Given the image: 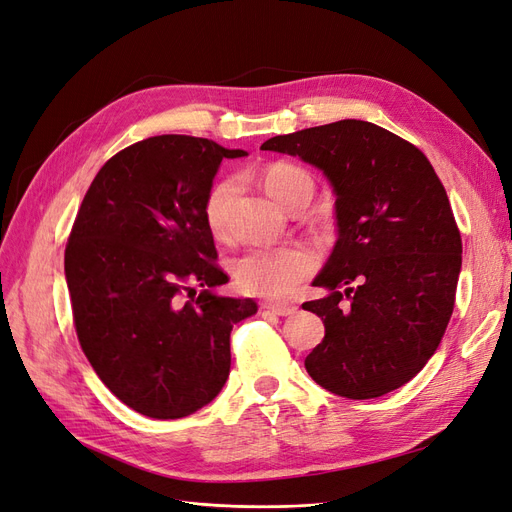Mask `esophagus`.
Returning <instances> with one entry per match:
<instances>
[{
    "label": "esophagus",
    "mask_w": 512,
    "mask_h": 512,
    "mask_svg": "<svg viewBox=\"0 0 512 512\" xmlns=\"http://www.w3.org/2000/svg\"><path fill=\"white\" fill-rule=\"evenodd\" d=\"M262 309H267V312H271L275 316H292L294 312H297V307L284 305V303H262Z\"/></svg>",
    "instance_id": "esophagus-1"
}]
</instances>
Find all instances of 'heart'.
<instances>
[{
	"instance_id": "heart-1",
	"label": "heart",
	"mask_w": 512,
	"mask_h": 512,
	"mask_svg": "<svg viewBox=\"0 0 512 512\" xmlns=\"http://www.w3.org/2000/svg\"><path fill=\"white\" fill-rule=\"evenodd\" d=\"M262 183L267 192L288 211L314 196V179L305 168L290 162H275L262 170ZM237 192V179H222L213 185L205 200V218L215 235L226 230V215L232 196ZM318 258L301 243L250 247L232 260V277L239 290L256 297L284 299L303 280L316 271Z\"/></svg>"
}]
</instances>
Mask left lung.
Listing matches in <instances>:
<instances>
[{
  "label": "left lung",
  "instance_id": "obj_1",
  "mask_svg": "<svg viewBox=\"0 0 512 512\" xmlns=\"http://www.w3.org/2000/svg\"><path fill=\"white\" fill-rule=\"evenodd\" d=\"M260 149L320 168L335 192L337 241L312 282L329 294L303 303L324 322L307 374L348 399L399 389L436 352L455 307L461 235L436 170L421 149L361 119Z\"/></svg>",
  "mask_w": 512,
  "mask_h": 512
}]
</instances>
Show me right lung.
<instances>
[{
  "mask_svg": "<svg viewBox=\"0 0 512 512\" xmlns=\"http://www.w3.org/2000/svg\"><path fill=\"white\" fill-rule=\"evenodd\" d=\"M243 156L209 138H145L100 168L76 213L64 260L76 335L108 391L145 416L207 406L228 378L232 324L258 309L215 292L228 275L205 218L222 160Z\"/></svg>",
  "mask_w": 512,
  "mask_h": 512,
  "instance_id": "obj_1",
  "label": "right lung"
}]
</instances>
